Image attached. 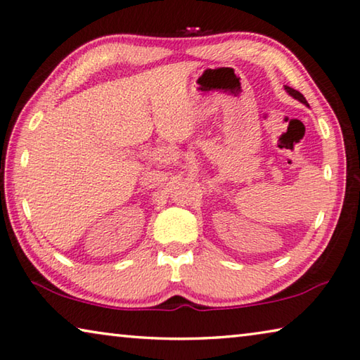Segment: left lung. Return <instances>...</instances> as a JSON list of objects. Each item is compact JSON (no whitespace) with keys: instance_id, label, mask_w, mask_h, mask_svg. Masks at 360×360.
<instances>
[{"instance_id":"obj_1","label":"left lung","mask_w":360,"mask_h":360,"mask_svg":"<svg viewBox=\"0 0 360 360\" xmlns=\"http://www.w3.org/2000/svg\"><path fill=\"white\" fill-rule=\"evenodd\" d=\"M285 90H286V93H288L290 96H292L295 99H297V101H301L302 104H306V106H309L307 104V101H306V98H304L300 91H296V90H292L291 86H285Z\"/></svg>"}]
</instances>
